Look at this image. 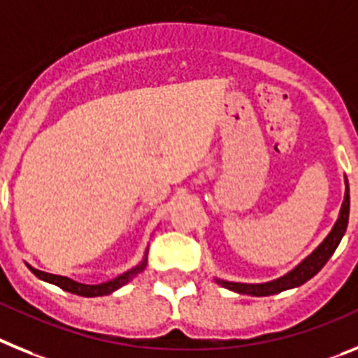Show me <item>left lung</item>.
<instances>
[{
  "mask_svg": "<svg viewBox=\"0 0 358 358\" xmlns=\"http://www.w3.org/2000/svg\"><path fill=\"white\" fill-rule=\"evenodd\" d=\"M344 183H346V192H344L343 207H341V213H338V217L337 222H335L334 229L329 231V234L326 236L324 241H322L310 256L304 257L299 265L294 266L290 272H287L285 275H281V278L273 279V281L266 282H234L217 278L216 281L220 282L222 287L229 288V290L245 295H254V297H265V295L279 294V292L297 288L301 287V285H304L306 281H310V279L326 265V261H328L329 257H331V254L335 252V248L338 247L344 232H346L348 217H350V185H348V178H344Z\"/></svg>",
  "mask_w": 358,
  "mask_h": 358,
  "instance_id": "1",
  "label": "left lung"
}]
</instances>
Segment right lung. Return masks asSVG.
<instances>
[{
  "mask_svg": "<svg viewBox=\"0 0 358 358\" xmlns=\"http://www.w3.org/2000/svg\"><path fill=\"white\" fill-rule=\"evenodd\" d=\"M145 265H148V250H145L144 254V259H142L138 265L133 266V268L127 270V272L120 273V275H117V278L111 279V281L101 282V285H83V282H77L70 278H64V275H55V273H48V272H43V270H37L27 263V266L32 270L34 275H37L39 279H43V281L46 282H52V285L63 288V290L70 292V294L83 295V297H99V295L113 294L115 290H119V288H122L124 285H127V282L131 281L133 278H136V273H141L142 270L145 268Z\"/></svg>",
  "mask_w": 358,
  "mask_h": 358,
  "instance_id": "1",
  "label": "right lung"
}]
</instances>
